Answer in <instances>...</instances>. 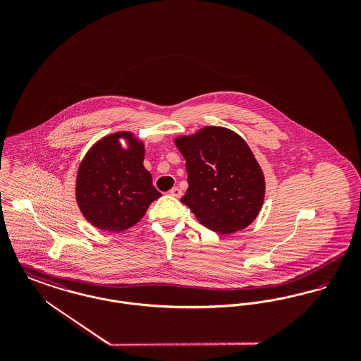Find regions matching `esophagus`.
Returning <instances> with one entry per match:
<instances>
[{"instance_id": "esophagus-1", "label": "esophagus", "mask_w": 361, "mask_h": 361, "mask_svg": "<svg viewBox=\"0 0 361 361\" xmlns=\"http://www.w3.org/2000/svg\"><path fill=\"white\" fill-rule=\"evenodd\" d=\"M169 193H171V196H173V197H177V199L183 196V190L178 188V187H174V188L171 189V190H169Z\"/></svg>"}]
</instances>
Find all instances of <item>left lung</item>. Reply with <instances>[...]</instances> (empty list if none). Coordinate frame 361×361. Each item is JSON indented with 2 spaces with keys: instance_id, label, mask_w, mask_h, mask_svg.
Masks as SVG:
<instances>
[{
  "instance_id": "obj_1",
  "label": "left lung",
  "mask_w": 361,
  "mask_h": 361,
  "mask_svg": "<svg viewBox=\"0 0 361 361\" xmlns=\"http://www.w3.org/2000/svg\"><path fill=\"white\" fill-rule=\"evenodd\" d=\"M174 143L185 158L188 189L181 202L196 219L219 234L242 230L257 218L265 178L242 137L224 127L207 126Z\"/></svg>"
}]
</instances>
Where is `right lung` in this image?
Returning <instances> with one entry per match:
<instances>
[{
	"instance_id": "1",
	"label": "right lung",
	"mask_w": 361,
	"mask_h": 361,
	"mask_svg": "<svg viewBox=\"0 0 361 361\" xmlns=\"http://www.w3.org/2000/svg\"><path fill=\"white\" fill-rule=\"evenodd\" d=\"M128 142L121 146L120 139ZM145 145L133 133H115L96 142L80 164L75 199L86 221L119 233L137 224L162 195L143 166Z\"/></svg>"
}]
</instances>
